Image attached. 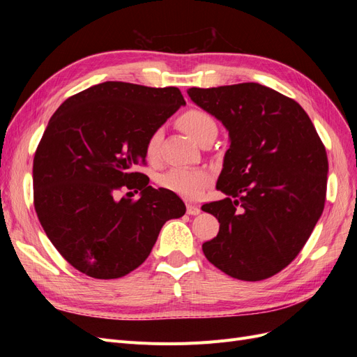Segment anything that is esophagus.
I'll list each match as a JSON object with an SVG mask.
<instances>
[{"instance_id": "esophagus-1", "label": "esophagus", "mask_w": 357, "mask_h": 357, "mask_svg": "<svg viewBox=\"0 0 357 357\" xmlns=\"http://www.w3.org/2000/svg\"><path fill=\"white\" fill-rule=\"evenodd\" d=\"M201 213V208L195 204H188V214L190 215H197Z\"/></svg>"}]
</instances>
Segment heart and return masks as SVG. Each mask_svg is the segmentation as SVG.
Segmentation results:
<instances>
[{
	"label": "heart",
	"instance_id": "obj_1",
	"mask_svg": "<svg viewBox=\"0 0 357 357\" xmlns=\"http://www.w3.org/2000/svg\"><path fill=\"white\" fill-rule=\"evenodd\" d=\"M177 126L185 131L192 139L197 143L204 142L207 137L218 134V125L214 119L204 110L190 109L183 113L177 119ZM162 132L159 129L150 134L144 143V156L147 160H156L160 152ZM210 177L204 169L195 168H174L168 171L167 174L160 178L162 186L168 190L177 193V195L193 199L201 195L204 188L207 186Z\"/></svg>",
	"mask_w": 357,
	"mask_h": 357
}]
</instances>
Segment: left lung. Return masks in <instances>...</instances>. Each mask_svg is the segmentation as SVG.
<instances>
[{
    "label": "left lung",
    "instance_id": "obj_1",
    "mask_svg": "<svg viewBox=\"0 0 357 357\" xmlns=\"http://www.w3.org/2000/svg\"><path fill=\"white\" fill-rule=\"evenodd\" d=\"M188 93L223 123L231 142L215 185L226 198L202 205L220 223L202 252L234 278L273 277L298 256L325 208L326 149L304 109L266 86Z\"/></svg>",
    "mask_w": 357,
    "mask_h": 357
}]
</instances>
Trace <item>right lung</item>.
I'll use <instances>...</instances> for the list:
<instances>
[{"instance_id":"1","label":"right lung","mask_w":357,"mask_h":357,"mask_svg":"<svg viewBox=\"0 0 357 357\" xmlns=\"http://www.w3.org/2000/svg\"><path fill=\"white\" fill-rule=\"evenodd\" d=\"M186 105L178 88L104 82L75 93L50 117L36 150L34 207L46 235L80 273L119 278L142 265L162 226L186 205L134 171L147 137ZM122 187L139 200L116 198Z\"/></svg>"}]
</instances>
